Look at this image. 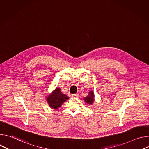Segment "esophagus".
Instances as JSON below:
<instances>
[{"instance_id":"esophagus-1","label":"esophagus","mask_w":149,"mask_h":149,"mask_svg":"<svg viewBox=\"0 0 149 149\" xmlns=\"http://www.w3.org/2000/svg\"><path fill=\"white\" fill-rule=\"evenodd\" d=\"M72 97H75V98H78V97H79V95L78 94H74L72 95Z\"/></svg>"}]
</instances>
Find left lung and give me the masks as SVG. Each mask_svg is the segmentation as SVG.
<instances>
[{
    "label": "left lung",
    "instance_id": "8db88e82",
    "mask_svg": "<svg viewBox=\"0 0 149 149\" xmlns=\"http://www.w3.org/2000/svg\"><path fill=\"white\" fill-rule=\"evenodd\" d=\"M84 100H85V101H86L87 103L88 104H93V102H94V93L93 91H90L89 93V94L88 96H87L86 97H84Z\"/></svg>",
    "mask_w": 149,
    "mask_h": 149
}]
</instances>
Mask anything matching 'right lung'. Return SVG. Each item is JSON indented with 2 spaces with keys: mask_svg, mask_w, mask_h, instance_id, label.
<instances>
[{
  "mask_svg": "<svg viewBox=\"0 0 149 149\" xmlns=\"http://www.w3.org/2000/svg\"><path fill=\"white\" fill-rule=\"evenodd\" d=\"M69 97L67 95L61 91L60 88H57L47 98V101L51 108L57 109Z\"/></svg>",
  "mask_w": 149,
  "mask_h": 149,
  "instance_id": "obj_1",
  "label": "right lung"
}]
</instances>
